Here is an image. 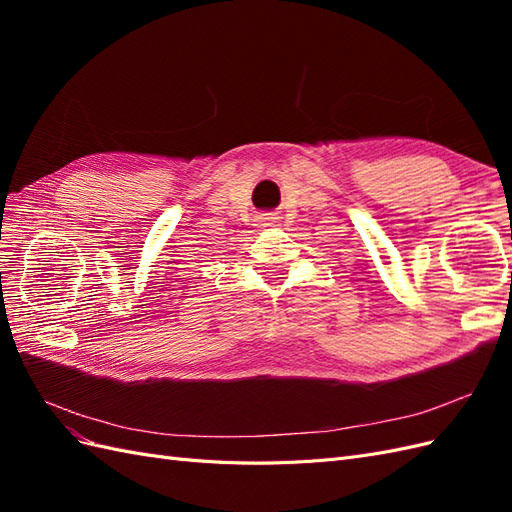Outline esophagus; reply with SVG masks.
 Here are the masks:
<instances>
[{"label": "esophagus", "mask_w": 512, "mask_h": 512, "mask_svg": "<svg viewBox=\"0 0 512 512\" xmlns=\"http://www.w3.org/2000/svg\"><path fill=\"white\" fill-rule=\"evenodd\" d=\"M256 222H258L260 228H273V226H277V218H273V215H269V213L258 215Z\"/></svg>", "instance_id": "esophagus-1"}]
</instances>
